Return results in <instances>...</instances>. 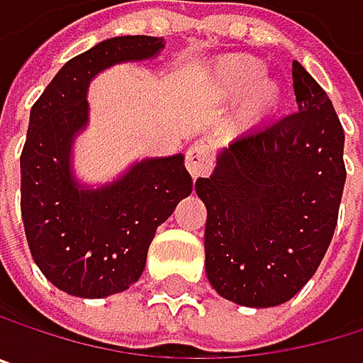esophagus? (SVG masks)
<instances>
[{
    "instance_id": "esophagus-1",
    "label": "esophagus",
    "mask_w": 363,
    "mask_h": 363,
    "mask_svg": "<svg viewBox=\"0 0 363 363\" xmlns=\"http://www.w3.org/2000/svg\"><path fill=\"white\" fill-rule=\"evenodd\" d=\"M187 169H189V174L194 176V178H198V176H204L208 169H211V165H213V161H211V152L206 150V146L204 144H194L189 150H187Z\"/></svg>"
}]
</instances>
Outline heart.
Listing matches in <instances>:
<instances>
[{"mask_svg": "<svg viewBox=\"0 0 363 363\" xmlns=\"http://www.w3.org/2000/svg\"><path fill=\"white\" fill-rule=\"evenodd\" d=\"M264 63L249 55L225 57L217 67V91L223 97H242L240 121L255 123L270 114L281 101V89L262 80Z\"/></svg>", "mask_w": 363, "mask_h": 363, "instance_id": "b5f03b06", "label": "heart"}]
</instances>
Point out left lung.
<instances>
[{
  "label": "left lung",
  "mask_w": 363,
  "mask_h": 363,
  "mask_svg": "<svg viewBox=\"0 0 363 363\" xmlns=\"http://www.w3.org/2000/svg\"><path fill=\"white\" fill-rule=\"evenodd\" d=\"M298 110L236 138L208 178L206 274L219 296L268 308L317 272L338 223L345 131L319 82L291 63Z\"/></svg>",
  "instance_id": "obj_1"
}]
</instances>
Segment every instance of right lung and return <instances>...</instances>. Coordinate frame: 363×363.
<instances>
[{
	"mask_svg": "<svg viewBox=\"0 0 363 363\" xmlns=\"http://www.w3.org/2000/svg\"><path fill=\"white\" fill-rule=\"evenodd\" d=\"M161 48L152 35L104 40L69 59L31 108L21 152L25 236L42 274L69 296L106 298L135 283L157 228L194 189L183 155L144 159L95 191L82 189L69 169L72 140L89 116L91 78Z\"/></svg>",
	"mask_w": 363,
	"mask_h": 363,
	"instance_id": "add662e5",
	"label": "right lung"
}]
</instances>
